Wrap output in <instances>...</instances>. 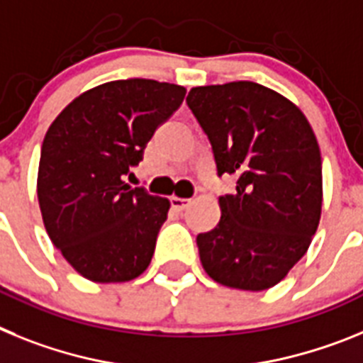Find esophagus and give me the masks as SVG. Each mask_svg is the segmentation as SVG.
<instances>
[{"mask_svg":"<svg viewBox=\"0 0 363 363\" xmlns=\"http://www.w3.org/2000/svg\"><path fill=\"white\" fill-rule=\"evenodd\" d=\"M190 204H191V199H184V197H172V206L173 210H177V212L186 210Z\"/></svg>","mask_w":363,"mask_h":363,"instance_id":"obj_1","label":"esophagus"}]
</instances>
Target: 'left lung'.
I'll return each instance as SVG.
<instances>
[{
    "label": "left lung",
    "mask_w": 363,
    "mask_h": 363,
    "mask_svg": "<svg viewBox=\"0 0 363 363\" xmlns=\"http://www.w3.org/2000/svg\"><path fill=\"white\" fill-rule=\"evenodd\" d=\"M213 146L219 175L238 177L219 197L220 220L197 235L213 281L259 292L305 256L323 204L321 153L303 111L256 82L191 87L186 99Z\"/></svg>",
    "instance_id": "8db88e82"
}]
</instances>
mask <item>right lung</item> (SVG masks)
<instances>
[{
    "instance_id": "1",
    "label": "right lung",
    "mask_w": 363,
    "mask_h": 363,
    "mask_svg": "<svg viewBox=\"0 0 363 363\" xmlns=\"http://www.w3.org/2000/svg\"><path fill=\"white\" fill-rule=\"evenodd\" d=\"M186 87L129 78L84 91L47 129L38 203L47 234L80 276L125 283L150 267L169 199L124 182Z\"/></svg>"
}]
</instances>
